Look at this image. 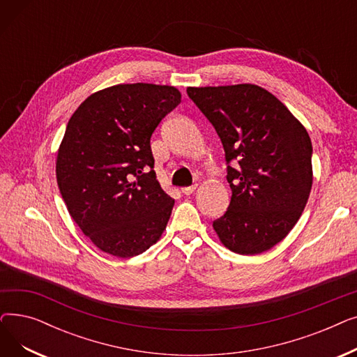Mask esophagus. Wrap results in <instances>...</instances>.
Returning a JSON list of instances; mask_svg holds the SVG:
<instances>
[{
  "instance_id": "34e87169",
  "label": "esophagus",
  "mask_w": 357,
  "mask_h": 357,
  "mask_svg": "<svg viewBox=\"0 0 357 357\" xmlns=\"http://www.w3.org/2000/svg\"><path fill=\"white\" fill-rule=\"evenodd\" d=\"M195 190H197V185H191V186H185V188H182V192L185 195H191Z\"/></svg>"
}]
</instances>
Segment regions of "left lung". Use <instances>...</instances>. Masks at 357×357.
<instances>
[{
    "label": "left lung",
    "mask_w": 357,
    "mask_h": 357,
    "mask_svg": "<svg viewBox=\"0 0 357 357\" xmlns=\"http://www.w3.org/2000/svg\"><path fill=\"white\" fill-rule=\"evenodd\" d=\"M190 98L221 139L231 188L229 210L213 222L220 241L257 255L284 240L312 186V146L305 127L273 93L255 84L188 86Z\"/></svg>",
    "instance_id": "8db88e82"
}]
</instances>
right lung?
Segmentation results:
<instances>
[{
    "label": "right lung",
    "mask_w": 357,
    "mask_h": 357,
    "mask_svg": "<svg viewBox=\"0 0 357 357\" xmlns=\"http://www.w3.org/2000/svg\"><path fill=\"white\" fill-rule=\"evenodd\" d=\"M181 102L175 86L119 84L77 108L56 158L66 208L100 250L133 257L160 238L175 199L156 179L150 137Z\"/></svg>",
    "instance_id": "1"
}]
</instances>
